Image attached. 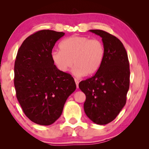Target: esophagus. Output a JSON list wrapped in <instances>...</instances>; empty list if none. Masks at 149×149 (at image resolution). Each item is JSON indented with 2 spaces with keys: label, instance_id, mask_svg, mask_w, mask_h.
Segmentation results:
<instances>
[{
  "label": "esophagus",
  "instance_id": "esophagus-1",
  "mask_svg": "<svg viewBox=\"0 0 149 149\" xmlns=\"http://www.w3.org/2000/svg\"><path fill=\"white\" fill-rule=\"evenodd\" d=\"M74 81L75 82V84H76L77 88H78V87H79V81H78L77 79H74Z\"/></svg>",
  "mask_w": 149,
  "mask_h": 149
}]
</instances>
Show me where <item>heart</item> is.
<instances>
[{"mask_svg":"<svg viewBox=\"0 0 149 149\" xmlns=\"http://www.w3.org/2000/svg\"><path fill=\"white\" fill-rule=\"evenodd\" d=\"M59 47L60 50H54L51 53L55 67L60 72L67 73L74 62L73 74L77 77L96 74L104 58V46L99 39L73 35L63 40Z\"/></svg>","mask_w":149,"mask_h":149,"instance_id":"obj_1","label":"heart"}]
</instances>
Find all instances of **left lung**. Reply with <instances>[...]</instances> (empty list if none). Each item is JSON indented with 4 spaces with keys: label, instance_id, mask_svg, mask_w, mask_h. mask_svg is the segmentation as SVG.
<instances>
[{
    "label": "left lung",
    "instance_id": "obj_1",
    "mask_svg": "<svg viewBox=\"0 0 149 149\" xmlns=\"http://www.w3.org/2000/svg\"><path fill=\"white\" fill-rule=\"evenodd\" d=\"M99 35L105 49L100 68L94 76L79 84L86 100L84 107L89 119L99 125L114 120L124 107L130 87V64L119 39L102 30L91 29Z\"/></svg>",
    "mask_w": 149,
    "mask_h": 149
}]
</instances>
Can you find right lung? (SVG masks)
I'll use <instances>...</instances> for the list:
<instances>
[{"mask_svg":"<svg viewBox=\"0 0 149 149\" xmlns=\"http://www.w3.org/2000/svg\"><path fill=\"white\" fill-rule=\"evenodd\" d=\"M64 33L41 30L30 35L17 51L14 64L16 97L24 114L37 124L49 125L61 116L75 91L74 78L58 70L52 50Z\"/></svg>","mask_w":149,"mask_h":149,"instance_id":"1","label":"right lung"}]
</instances>
